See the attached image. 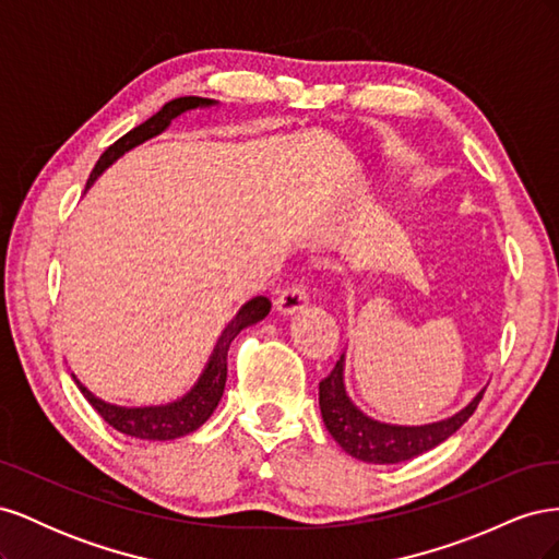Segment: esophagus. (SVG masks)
<instances>
[{
  "label": "esophagus",
  "mask_w": 559,
  "mask_h": 559,
  "mask_svg": "<svg viewBox=\"0 0 559 559\" xmlns=\"http://www.w3.org/2000/svg\"><path fill=\"white\" fill-rule=\"evenodd\" d=\"M308 292L302 289V286H289V289H284L277 300H275V310L282 317H292L298 314L300 310H306L308 306Z\"/></svg>",
  "instance_id": "1"
}]
</instances>
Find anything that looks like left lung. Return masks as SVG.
<instances>
[{"label":"left lung","mask_w":559,"mask_h":559,"mask_svg":"<svg viewBox=\"0 0 559 559\" xmlns=\"http://www.w3.org/2000/svg\"><path fill=\"white\" fill-rule=\"evenodd\" d=\"M485 386L473 396L462 411L454 415L429 421V425H392L366 415L347 394L345 386V352L337 359L331 376L319 382V411L321 419L341 445L354 460L366 464H401L413 456L425 454L441 445L460 429L478 408Z\"/></svg>","instance_id":"1"}]
</instances>
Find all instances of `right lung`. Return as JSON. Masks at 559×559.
I'll use <instances>...</instances> for the list:
<instances>
[{"mask_svg":"<svg viewBox=\"0 0 559 559\" xmlns=\"http://www.w3.org/2000/svg\"><path fill=\"white\" fill-rule=\"evenodd\" d=\"M212 107H222V105H218V99L195 97V95L170 99V103L163 105V109L158 114L151 116L148 121H144L142 126L132 128L128 134H123L121 140L114 142L103 156H99L97 165L91 173V179L86 183V191L95 183V179L107 170L109 165H114L118 158L126 156L128 151H132L134 146L158 138L160 132L170 128L175 118L189 114V111L212 109ZM270 308L273 306H270V300L265 296H253L251 300H247L245 306L238 310V314L228 321L222 335H218V341L210 354L205 368H202L200 378L195 380V384L183 396H179L170 403L116 405V403H109L105 399L95 396L76 376H72V378H74L76 386L81 389V394L86 396V401L99 413V417H103L107 425L114 427L116 431H121L132 438H142V441H175V438L193 433L212 417L218 401H222V396H224L230 343L235 341V335H238L242 329L259 324L261 319H265Z\"/></svg>","mask_w":559,"mask_h":559,"instance_id":"add662e5","label":"right lung"}]
</instances>
